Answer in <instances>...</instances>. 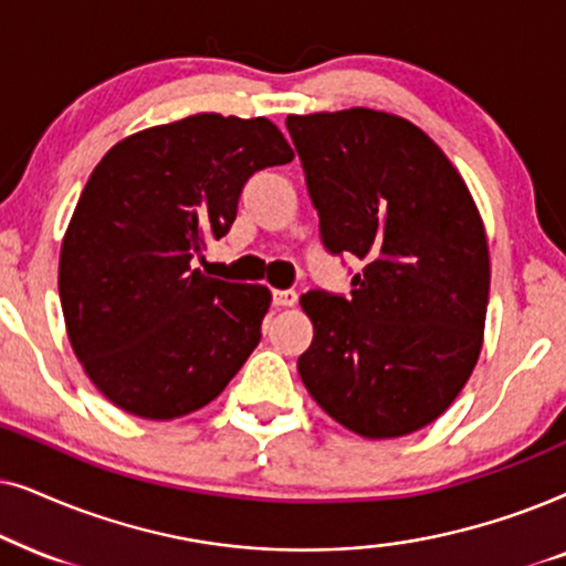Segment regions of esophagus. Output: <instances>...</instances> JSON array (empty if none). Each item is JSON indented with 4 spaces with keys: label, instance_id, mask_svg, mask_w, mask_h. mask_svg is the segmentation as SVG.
<instances>
[{
    "label": "esophagus",
    "instance_id": "esophagus-1",
    "mask_svg": "<svg viewBox=\"0 0 566 566\" xmlns=\"http://www.w3.org/2000/svg\"><path fill=\"white\" fill-rule=\"evenodd\" d=\"M271 300H274L276 307H292L297 303V292L295 290H274Z\"/></svg>",
    "mask_w": 566,
    "mask_h": 566
}]
</instances>
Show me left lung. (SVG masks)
Listing matches in <instances>:
<instances>
[{"label": "left lung", "instance_id": "1", "mask_svg": "<svg viewBox=\"0 0 566 566\" xmlns=\"http://www.w3.org/2000/svg\"><path fill=\"white\" fill-rule=\"evenodd\" d=\"M287 132L323 248L365 263L349 297H300L315 331L300 378L352 432H417L455 401L481 352L489 248L479 209L411 120L349 108L287 116Z\"/></svg>", "mask_w": 566, "mask_h": 566}]
</instances>
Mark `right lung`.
<instances>
[{"label":"right lung","instance_id":"1","mask_svg":"<svg viewBox=\"0 0 566 566\" xmlns=\"http://www.w3.org/2000/svg\"><path fill=\"white\" fill-rule=\"evenodd\" d=\"M269 118L196 113L132 134L97 163L59 259L72 349L95 388L142 419L222 394L261 342L271 295L191 266L228 235L255 170L290 163Z\"/></svg>","mask_w":566,"mask_h":566}]
</instances>
